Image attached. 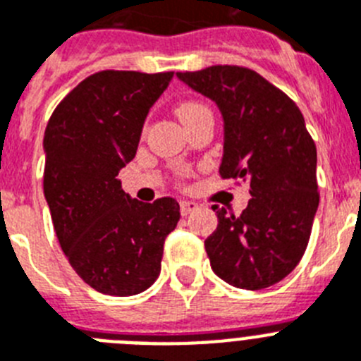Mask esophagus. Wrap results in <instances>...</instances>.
Returning a JSON list of instances; mask_svg holds the SVG:
<instances>
[{
  "label": "esophagus",
  "instance_id": "esophagus-1",
  "mask_svg": "<svg viewBox=\"0 0 361 361\" xmlns=\"http://www.w3.org/2000/svg\"><path fill=\"white\" fill-rule=\"evenodd\" d=\"M195 209H199V204L193 202V200H183V202H180V213H183V215H190V213H193Z\"/></svg>",
  "mask_w": 361,
  "mask_h": 361
}]
</instances>
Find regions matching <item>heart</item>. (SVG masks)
Returning <instances> with one entry per match:
<instances>
[{
  "label": "heart",
  "instance_id": "obj_1",
  "mask_svg": "<svg viewBox=\"0 0 361 361\" xmlns=\"http://www.w3.org/2000/svg\"><path fill=\"white\" fill-rule=\"evenodd\" d=\"M200 110H206V108H204L200 103H197V101H184V103L178 104L177 114H178V117H186V116H191V114H195V111H200Z\"/></svg>",
  "mask_w": 361,
  "mask_h": 361
}]
</instances>
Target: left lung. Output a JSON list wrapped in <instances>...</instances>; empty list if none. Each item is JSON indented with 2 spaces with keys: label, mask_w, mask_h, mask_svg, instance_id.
<instances>
[{
  "label": "left lung",
  "mask_w": 361,
  "mask_h": 361,
  "mask_svg": "<svg viewBox=\"0 0 361 361\" xmlns=\"http://www.w3.org/2000/svg\"><path fill=\"white\" fill-rule=\"evenodd\" d=\"M212 99L224 121L222 178L250 186L242 215L216 212L206 253L215 275L235 288H269L298 266L317 215V146L295 101L255 70L215 65L177 72Z\"/></svg>",
  "instance_id": "obj_1"
}]
</instances>
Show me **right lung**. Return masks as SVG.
<instances>
[{"label":"right lung","instance_id":"1","mask_svg":"<svg viewBox=\"0 0 361 361\" xmlns=\"http://www.w3.org/2000/svg\"><path fill=\"white\" fill-rule=\"evenodd\" d=\"M173 72L103 70L57 104L44 130V199L70 266L95 291L132 296L161 273L178 202L132 199L119 171L137 153L149 108Z\"/></svg>","mask_w":361,"mask_h":361}]
</instances>
